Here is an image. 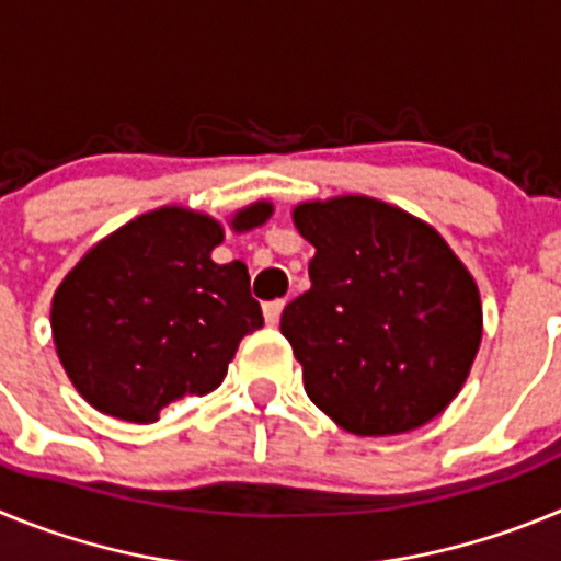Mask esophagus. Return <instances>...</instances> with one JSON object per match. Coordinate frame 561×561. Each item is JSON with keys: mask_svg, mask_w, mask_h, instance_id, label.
Returning a JSON list of instances; mask_svg holds the SVG:
<instances>
[{"mask_svg": "<svg viewBox=\"0 0 561 561\" xmlns=\"http://www.w3.org/2000/svg\"><path fill=\"white\" fill-rule=\"evenodd\" d=\"M286 300H270V304H264V317H266V323L275 325L277 320H280V311H284Z\"/></svg>", "mask_w": 561, "mask_h": 561, "instance_id": "1", "label": "esophagus"}]
</instances>
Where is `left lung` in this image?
Here are the masks:
<instances>
[{
    "label": "left lung",
    "instance_id": "8db88e82",
    "mask_svg": "<svg viewBox=\"0 0 561 561\" xmlns=\"http://www.w3.org/2000/svg\"><path fill=\"white\" fill-rule=\"evenodd\" d=\"M295 225L314 244L311 289L280 314L309 399L356 435L433 421L463 388L483 311L447 241L368 196L309 202Z\"/></svg>",
    "mask_w": 561,
    "mask_h": 561
}]
</instances>
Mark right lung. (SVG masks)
Returning a JSON list of instances; mask_svg holds the SVG:
<instances>
[{"mask_svg": "<svg viewBox=\"0 0 561 561\" xmlns=\"http://www.w3.org/2000/svg\"><path fill=\"white\" fill-rule=\"evenodd\" d=\"M270 205L236 216L266 221ZM219 221L162 207L103 238L53 297V340L78 393L114 419L151 424L182 396L225 381L238 342L264 325L241 261L216 264Z\"/></svg>", "mask_w": 561, "mask_h": 561, "instance_id": "obj_1", "label": "right lung"}]
</instances>
